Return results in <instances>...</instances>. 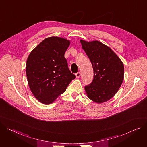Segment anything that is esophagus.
<instances>
[{
  "mask_svg": "<svg viewBox=\"0 0 147 147\" xmlns=\"http://www.w3.org/2000/svg\"><path fill=\"white\" fill-rule=\"evenodd\" d=\"M80 76H81V73H80V72H78L76 74V78H79V77H80Z\"/></svg>",
  "mask_w": 147,
  "mask_h": 147,
  "instance_id": "obj_1",
  "label": "esophagus"
}]
</instances>
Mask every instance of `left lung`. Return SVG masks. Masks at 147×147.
<instances>
[{
  "label": "left lung",
  "instance_id": "obj_1",
  "mask_svg": "<svg viewBox=\"0 0 147 147\" xmlns=\"http://www.w3.org/2000/svg\"><path fill=\"white\" fill-rule=\"evenodd\" d=\"M80 42L94 71L92 83L84 87L87 96L97 103L108 101L115 95L123 82V64L110 47L101 42L80 40Z\"/></svg>",
  "mask_w": 147,
  "mask_h": 147
}]
</instances>
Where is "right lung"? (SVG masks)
Returning a JSON list of instances; mask_svg holds the SVG:
<instances>
[{"label": "right lung", "instance_id": "add662e5", "mask_svg": "<svg viewBox=\"0 0 147 147\" xmlns=\"http://www.w3.org/2000/svg\"><path fill=\"white\" fill-rule=\"evenodd\" d=\"M70 44L65 38H45L29 54L26 74L35 98L42 103H53L63 94L76 76L68 69L64 54Z\"/></svg>", "mask_w": 147, "mask_h": 147}]
</instances>
